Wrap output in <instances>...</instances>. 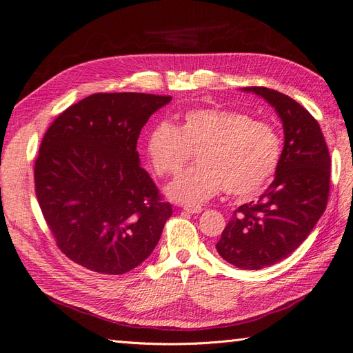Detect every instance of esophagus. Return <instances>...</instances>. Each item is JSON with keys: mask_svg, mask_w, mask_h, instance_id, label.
Returning a JSON list of instances; mask_svg holds the SVG:
<instances>
[{"mask_svg": "<svg viewBox=\"0 0 353 353\" xmlns=\"http://www.w3.org/2000/svg\"><path fill=\"white\" fill-rule=\"evenodd\" d=\"M183 209L188 213H200L201 212V206L193 205V203H187V205H183Z\"/></svg>", "mask_w": 353, "mask_h": 353, "instance_id": "1", "label": "esophagus"}]
</instances>
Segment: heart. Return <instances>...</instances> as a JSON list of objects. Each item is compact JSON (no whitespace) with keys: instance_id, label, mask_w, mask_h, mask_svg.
Wrapping results in <instances>:
<instances>
[{"instance_id":"heart-1","label":"heart","mask_w":353,"mask_h":353,"mask_svg":"<svg viewBox=\"0 0 353 353\" xmlns=\"http://www.w3.org/2000/svg\"><path fill=\"white\" fill-rule=\"evenodd\" d=\"M281 138L275 128L249 114L221 109H193L176 126L159 123L145 140L147 157L159 176L181 172L166 188L175 201L201 203L225 188L234 197L259 194L281 160Z\"/></svg>"}]
</instances>
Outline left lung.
Instances as JSON below:
<instances>
[{
	"label": "left lung",
	"mask_w": 353,
	"mask_h": 353,
	"mask_svg": "<svg viewBox=\"0 0 353 353\" xmlns=\"http://www.w3.org/2000/svg\"><path fill=\"white\" fill-rule=\"evenodd\" d=\"M281 117L284 148L275 179L241 205L222 231L218 253L241 270H261L290 256L321 218L330 194V153L315 117L288 95L248 87Z\"/></svg>",
	"instance_id": "8db88e82"
}]
</instances>
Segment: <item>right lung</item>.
<instances>
[{"instance_id": "1", "label": "right lung", "mask_w": 353, "mask_h": 353, "mask_svg": "<svg viewBox=\"0 0 353 353\" xmlns=\"http://www.w3.org/2000/svg\"><path fill=\"white\" fill-rule=\"evenodd\" d=\"M170 100L97 92L50 125L35 160V193L57 248L74 263L119 275L154 250L172 206L140 166L137 141Z\"/></svg>"}]
</instances>
